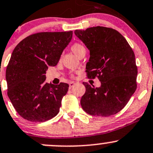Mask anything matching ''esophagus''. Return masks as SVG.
I'll return each mask as SVG.
<instances>
[{"instance_id":"esophagus-1","label":"esophagus","mask_w":153,"mask_h":153,"mask_svg":"<svg viewBox=\"0 0 153 153\" xmlns=\"http://www.w3.org/2000/svg\"><path fill=\"white\" fill-rule=\"evenodd\" d=\"M75 82H73V81H72V82H70V83H69V88H71L72 87H73V85H75Z\"/></svg>"}]
</instances>
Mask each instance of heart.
<instances>
[{"mask_svg":"<svg viewBox=\"0 0 153 153\" xmlns=\"http://www.w3.org/2000/svg\"><path fill=\"white\" fill-rule=\"evenodd\" d=\"M71 50L77 56H79L82 53L85 52V47L83 45L80 44V43H74L73 46H71Z\"/></svg>","mask_w":153,"mask_h":153,"instance_id":"heart-1","label":"heart"}]
</instances>
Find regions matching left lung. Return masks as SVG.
Returning <instances> with one entry per match:
<instances>
[{"label": "left lung", "instance_id": "left-lung-1", "mask_svg": "<svg viewBox=\"0 0 153 153\" xmlns=\"http://www.w3.org/2000/svg\"><path fill=\"white\" fill-rule=\"evenodd\" d=\"M75 35L90 51L86 64L88 78L98 77L101 85L87 83L80 105L91 115L107 117L120 112L137 89V67L134 53L117 30L93 27L75 30Z\"/></svg>", "mask_w": 153, "mask_h": 153}]
</instances>
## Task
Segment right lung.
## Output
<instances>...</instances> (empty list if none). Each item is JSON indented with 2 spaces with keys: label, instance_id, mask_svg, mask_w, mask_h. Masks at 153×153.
Segmentation results:
<instances>
[{
  "label": "right lung",
  "instance_id": "1",
  "mask_svg": "<svg viewBox=\"0 0 153 153\" xmlns=\"http://www.w3.org/2000/svg\"><path fill=\"white\" fill-rule=\"evenodd\" d=\"M73 37V31L31 35L15 47L6 68L8 96L20 116L44 122L59 111L69 85L45 82L48 67L56 66Z\"/></svg>",
  "mask_w": 153,
  "mask_h": 153
}]
</instances>
